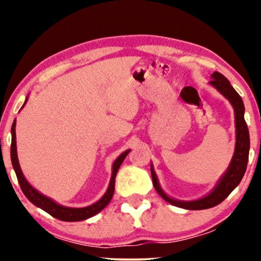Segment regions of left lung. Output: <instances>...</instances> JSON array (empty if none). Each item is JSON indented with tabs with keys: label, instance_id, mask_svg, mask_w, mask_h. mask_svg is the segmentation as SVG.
<instances>
[{
	"label": "left lung",
	"instance_id": "8db88e82",
	"mask_svg": "<svg viewBox=\"0 0 261 261\" xmlns=\"http://www.w3.org/2000/svg\"><path fill=\"white\" fill-rule=\"evenodd\" d=\"M213 80L210 81V84L215 87L224 97L228 98V101L231 103L234 107L235 112V126H237V144H235V152L231 159L230 165L228 167L227 172L224 176L221 178L219 184L216 188L210 192L208 196L203 197L197 201L191 202H184V201H176L172 199L164 194V191L160 189L158 179L153 171V167L151 166V173H152V180L153 187L156 190V192L165 199L166 202L171 203V204L179 206L183 209L189 210H202V209H209L213 208L221 202L226 199L231 191L238 187L240 183L242 177L247 169V162H248V153H249V133L247 123H246L244 114H245V106L242 102V98L240 95L235 91V89L231 87L229 81L227 80L223 74L215 71L212 74Z\"/></svg>",
	"mask_w": 261,
	"mask_h": 261
}]
</instances>
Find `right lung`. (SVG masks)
I'll return each instance as SVG.
<instances>
[{"label": "right lung", "instance_id": "1", "mask_svg": "<svg viewBox=\"0 0 261 261\" xmlns=\"http://www.w3.org/2000/svg\"><path fill=\"white\" fill-rule=\"evenodd\" d=\"M26 102H27V99H26ZM15 124H16V122L14 121L13 126H12V146H10V158H12V164H13L14 170H15V173H16L17 180H19L21 190H22L24 196H26V197L30 199V201L33 203L34 205H37V206H39V208H41L42 210H45L46 213H48L49 215L56 217V219H58L60 221H67V222H74V221L87 220V219H89V217L96 215V214H98L102 209L106 208L107 204H108V203L110 202V199H112V197H113L114 190H115V177H116L117 171H119V167L121 164H122L123 159L126 158L128 153H129V149L126 152H123L122 154H121L119 158L115 160V163H114L113 174H112V179H110V183H109V188L105 194V196H103V197L99 199L98 202L94 203L92 205L85 206V208H67V206L57 204V203L53 202L51 198L41 195L40 192L35 190V189L26 180L22 171H21V169H20L19 160H17Z\"/></svg>", "mask_w": 261, "mask_h": 261}]
</instances>
